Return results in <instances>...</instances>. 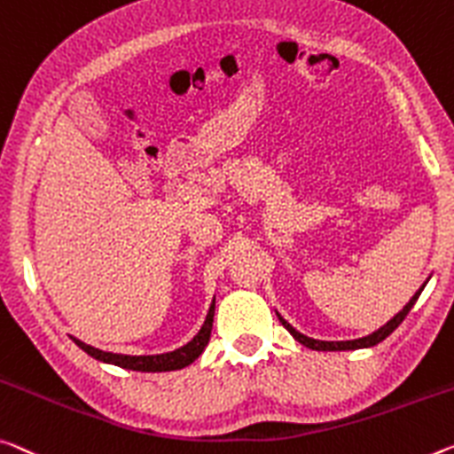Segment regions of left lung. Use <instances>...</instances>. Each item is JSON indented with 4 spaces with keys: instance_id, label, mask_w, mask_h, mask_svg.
<instances>
[{
    "instance_id": "obj_1",
    "label": "left lung",
    "mask_w": 454,
    "mask_h": 454,
    "mask_svg": "<svg viewBox=\"0 0 454 454\" xmlns=\"http://www.w3.org/2000/svg\"><path fill=\"white\" fill-rule=\"evenodd\" d=\"M422 289H424V285L420 286L419 289V293L414 294L412 299H410V303L402 309V311L395 315L394 319H390L386 323L384 327H380L378 331H373L372 335H368V337H359V340H351V341H319V340H311V337H307V335H303V333H299L297 329H294L293 325H289V323H286L283 317H280L278 315V319H280V323H283V325L291 331V335L294 337V340H297L299 343H303V345H307V348H311V349H317V351H343V349H359V348H372V345H378L380 341H384L387 335L392 333V331L400 325L402 321L406 319V315L410 313V309L414 307V303L416 301H419V297H420V293H422Z\"/></svg>"
}]
</instances>
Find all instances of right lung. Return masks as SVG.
<instances>
[{
    "label": "right lung",
    "mask_w": 454,
    "mask_h": 454,
    "mask_svg": "<svg viewBox=\"0 0 454 454\" xmlns=\"http://www.w3.org/2000/svg\"><path fill=\"white\" fill-rule=\"evenodd\" d=\"M212 323H214V303L207 311V317L201 325L200 333L193 337V340L179 348L176 351H169V354H160V356H121V354H111V351H103L92 348V345H86L81 340H74V343L86 351L90 357L98 359V362L105 364H113L119 365V368L125 370H133V372H171V370H182L185 365H190L193 359H196L204 348L210 341V333H212Z\"/></svg>",
    "instance_id": "1"
}]
</instances>
